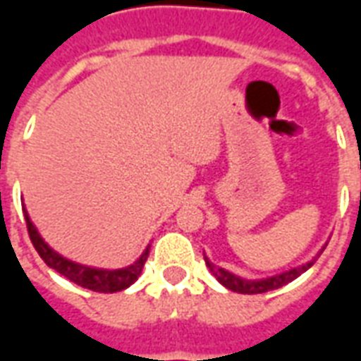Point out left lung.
Returning a JSON list of instances; mask_svg holds the SVG:
<instances>
[{
	"mask_svg": "<svg viewBox=\"0 0 361 361\" xmlns=\"http://www.w3.org/2000/svg\"><path fill=\"white\" fill-rule=\"evenodd\" d=\"M325 250V247H323ZM207 261V265L211 269V272L216 276L222 286H226L228 290H232V292H240V294H263V292H269V290H276V288L284 286L288 282H292L295 280L302 272H305L310 269L313 263H315V259L310 261V263H305V265L298 267V269H290V271L282 272V274H276V276H271V279H263V280H245L240 279V276H235L232 272L224 271V269H220V267H214L212 263H209V259L204 257Z\"/></svg>",
	"mask_w": 361,
	"mask_h": 361,
	"instance_id": "8db88e82",
	"label": "left lung"
}]
</instances>
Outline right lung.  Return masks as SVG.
<instances>
[{
    "instance_id": "1",
    "label": "right lung",
    "mask_w": 361,
    "mask_h": 361,
    "mask_svg": "<svg viewBox=\"0 0 361 361\" xmlns=\"http://www.w3.org/2000/svg\"><path fill=\"white\" fill-rule=\"evenodd\" d=\"M25 220H27L30 242H32L35 250L38 251V255L44 259L46 265L54 269V271H58L59 274H63L66 279H69L75 284L94 290V292H100V294H111V292H119V290H126L127 286H131L135 280L141 276L145 261L149 257V247H147L141 257L137 259V263L126 267V269H118V271H102V269L79 265V263H73L69 259L61 257L59 253H56L48 243L44 242L40 234H38V230L35 228V224L28 219L27 212H25Z\"/></svg>"
}]
</instances>
